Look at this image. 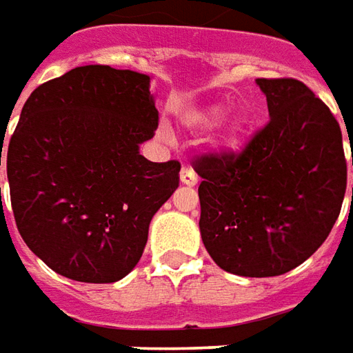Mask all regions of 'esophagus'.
I'll return each mask as SVG.
<instances>
[{"label": "esophagus", "mask_w": 353, "mask_h": 353, "mask_svg": "<svg viewBox=\"0 0 353 353\" xmlns=\"http://www.w3.org/2000/svg\"><path fill=\"white\" fill-rule=\"evenodd\" d=\"M179 179H181V183H183V185H189V188H193V185H197V181H199V176L195 174V170H193V168H189V165H183V168H181V174H179Z\"/></svg>", "instance_id": "1"}]
</instances>
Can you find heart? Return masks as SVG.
<instances>
[{
  "label": "heart",
  "instance_id": "obj_1",
  "mask_svg": "<svg viewBox=\"0 0 353 353\" xmlns=\"http://www.w3.org/2000/svg\"><path fill=\"white\" fill-rule=\"evenodd\" d=\"M226 115L225 107H209L207 111H203L197 115V123L199 125H205V127H214L219 125Z\"/></svg>",
  "mask_w": 353,
  "mask_h": 353
}]
</instances>
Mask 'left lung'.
<instances>
[{
    "label": "left lung",
    "instance_id": "left-lung-1",
    "mask_svg": "<svg viewBox=\"0 0 353 353\" xmlns=\"http://www.w3.org/2000/svg\"><path fill=\"white\" fill-rule=\"evenodd\" d=\"M256 83L270 123L240 152L203 154L193 168L203 179L201 238L214 263L244 277H274L309 260L328 238L347 165L336 117L303 81Z\"/></svg>",
    "mask_w": 353,
    "mask_h": 353
}]
</instances>
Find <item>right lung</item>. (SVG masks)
I'll use <instances>...</instances> for the list:
<instances>
[{
    "instance_id": "1",
    "label": "right lung",
    "mask_w": 353,
    "mask_h": 353,
    "mask_svg": "<svg viewBox=\"0 0 353 353\" xmlns=\"http://www.w3.org/2000/svg\"><path fill=\"white\" fill-rule=\"evenodd\" d=\"M156 128L150 76L132 70L74 68L25 101L7 148L11 209L25 244L56 274L113 283L139 263L181 170L139 152Z\"/></svg>"
}]
</instances>
